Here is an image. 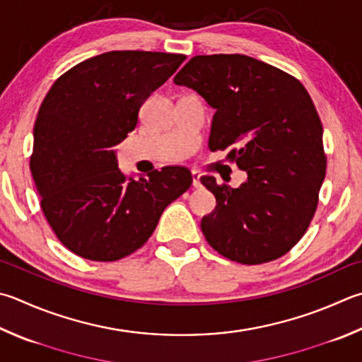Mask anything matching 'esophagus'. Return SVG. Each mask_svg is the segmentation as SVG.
I'll use <instances>...</instances> for the list:
<instances>
[{"instance_id": "1", "label": "esophagus", "mask_w": 362, "mask_h": 362, "mask_svg": "<svg viewBox=\"0 0 362 362\" xmlns=\"http://www.w3.org/2000/svg\"><path fill=\"white\" fill-rule=\"evenodd\" d=\"M192 177H193V187L199 188L201 187V174L198 170H192Z\"/></svg>"}]
</instances>
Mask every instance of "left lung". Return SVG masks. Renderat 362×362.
<instances>
[{"instance_id": "obj_1", "label": "left lung", "mask_w": 362, "mask_h": 362, "mask_svg": "<svg viewBox=\"0 0 362 362\" xmlns=\"http://www.w3.org/2000/svg\"><path fill=\"white\" fill-rule=\"evenodd\" d=\"M216 112L212 152L245 170L239 188L202 177L216 207L201 221L209 245L240 264H262L298 244L326 175L323 124L298 78L252 57L196 55L174 77Z\"/></svg>"}]
</instances>
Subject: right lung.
<instances>
[{
  "label": "right lung",
  "instance_id": "add662e5",
  "mask_svg": "<svg viewBox=\"0 0 362 362\" xmlns=\"http://www.w3.org/2000/svg\"><path fill=\"white\" fill-rule=\"evenodd\" d=\"M185 58L107 52L72 66L45 95L30 169L52 231L81 258L109 262L134 253L153 234L163 210L192 187V173L182 166L127 182L115 156L144 101Z\"/></svg>",
  "mask_w": 362,
  "mask_h": 362
}]
</instances>
